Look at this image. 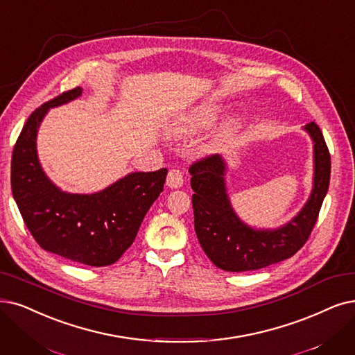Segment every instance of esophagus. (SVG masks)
<instances>
[{"label":"esophagus","mask_w":355,"mask_h":355,"mask_svg":"<svg viewBox=\"0 0 355 355\" xmlns=\"http://www.w3.org/2000/svg\"><path fill=\"white\" fill-rule=\"evenodd\" d=\"M183 185V173L180 172L179 168H172L168 170L167 175V187L172 189H178Z\"/></svg>","instance_id":"obj_1"}]
</instances>
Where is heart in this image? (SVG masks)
I'll list each match as a JSON object with an SVG mask.
<instances>
[{
	"label": "heart",
	"instance_id": "1",
	"mask_svg": "<svg viewBox=\"0 0 355 355\" xmlns=\"http://www.w3.org/2000/svg\"><path fill=\"white\" fill-rule=\"evenodd\" d=\"M220 113H221V107L216 103L209 102L201 106H196L180 119L178 125V131L183 134H189V132H196L204 128H208V126H211L216 122Z\"/></svg>",
	"mask_w": 355,
	"mask_h": 355
}]
</instances>
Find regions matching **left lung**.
I'll list each match as a JSON object with an SVG mask.
<instances>
[{"mask_svg":"<svg viewBox=\"0 0 355 355\" xmlns=\"http://www.w3.org/2000/svg\"><path fill=\"white\" fill-rule=\"evenodd\" d=\"M304 130L315 143V183L304 208L277 230H253L233 212L224 187L225 164L218 154L189 166L195 233L209 261L229 272L254 271L291 258L307 242L329 188L331 154L318 123Z\"/></svg>","mask_w":355,"mask_h":355,"instance_id":"obj_1","label":"left lung"}]
</instances>
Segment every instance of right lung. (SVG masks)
Wrapping results in <instances>:
<instances>
[{
	"instance_id": "obj_1",
	"label": "right lung",
	"mask_w": 355,
	"mask_h": 355,
	"mask_svg": "<svg viewBox=\"0 0 355 355\" xmlns=\"http://www.w3.org/2000/svg\"><path fill=\"white\" fill-rule=\"evenodd\" d=\"M80 94V87L64 92L32 112L14 144L11 191L42 249L77 263L106 266L132 245L147 211L163 192L167 168L131 173L92 195L56 188L37 162V128L49 107Z\"/></svg>"
}]
</instances>
